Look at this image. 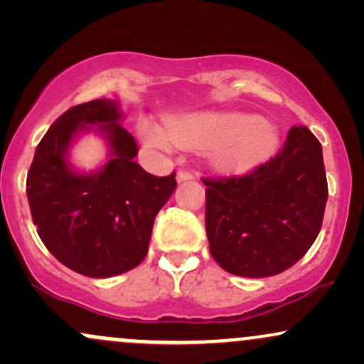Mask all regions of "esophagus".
<instances>
[{
	"mask_svg": "<svg viewBox=\"0 0 364 364\" xmlns=\"http://www.w3.org/2000/svg\"><path fill=\"white\" fill-rule=\"evenodd\" d=\"M176 179H178V183L188 181V179H193V174H191L190 171H186V169H181V171H178V174H176Z\"/></svg>",
	"mask_w": 364,
	"mask_h": 364,
	"instance_id": "obj_1",
	"label": "esophagus"
}]
</instances>
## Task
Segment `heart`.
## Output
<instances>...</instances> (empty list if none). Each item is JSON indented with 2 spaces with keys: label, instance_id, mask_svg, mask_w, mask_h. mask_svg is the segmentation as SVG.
Masks as SVG:
<instances>
[{
  "label": "heart",
  "instance_id": "obj_1",
  "mask_svg": "<svg viewBox=\"0 0 364 364\" xmlns=\"http://www.w3.org/2000/svg\"><path fill=\"white\" fill-rule=\"evenodd\" d=\"M140 139L147 149L169 152L181 149L207 148L215 166L243 169L263 161L279 144V132L257 114L245 112H190L166 123V132L144 123Z\"/></svg>",
  "mask_w": 364,
  "mask_h": 364
}]
</instances>
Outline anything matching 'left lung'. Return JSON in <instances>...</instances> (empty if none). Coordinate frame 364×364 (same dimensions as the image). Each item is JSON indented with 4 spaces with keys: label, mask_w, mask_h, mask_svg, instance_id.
I'll list each match as a JSON object with an SVG mask.
<instances>
[{
    "label": "left lung",
    "mask_w": 364,
    "mask_h": 364,
    "mask_svg": "<svg viewBox=\"0 0 364 364\" xmlns=\"http://www.w3.org/2000/svg\"><path fill=\"white\" fill-rule=\"evenodd\" d=\"M202 181L210 255L225 272L277 275L315 243L328 186L321 145L306 127H292L277 156L245 176Z\"/></svg>",
    "instance_id": "obj_1"
}]
</instances>
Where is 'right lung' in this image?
<instances>
[{
  "label": "right lung",
  "mask_w": 364,
  "mask_h": 364,
  "mask_svg": "<svg viewBox=\"0 0 364 364\" xmlns=\"http://www.w3.org/2000/svg\"><path fill=\"white\" fill-rule=\"evenodd\" d=\"M121 119L119 102L111 99L63 112L37 145L27 174L37 235L56 260L87 277H112L140 265L154 219L176 190V173L159 178L136 164L139 147ZM87 131L108 141L110 161L101 170L78 173L68 152Z\"/></svg>",
  "instance_id": "obj_1"
}]
</instances>
